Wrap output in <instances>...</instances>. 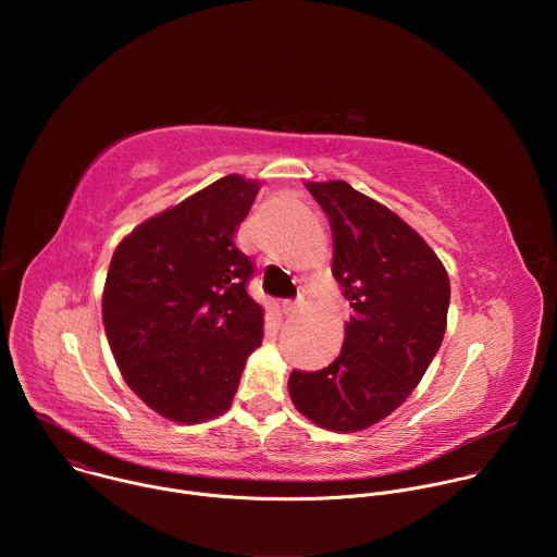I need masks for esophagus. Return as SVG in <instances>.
Instances as JSON below:
<instances>
[{"mask_svg":"<svg viewBox=\"0 0 557 557\" xmlns=\"http://www.w3.org/2000/svg\"><path fill=\"white\" fill-rule=\"evenodd\" d=\"M301 306H304V301H284L282 304V310L286 312V314H295V312H299L301 310Z\"/></svg>","mask_w":557,"mask_h":557,"instance_id":"obj_1","label":"esophagus"}]
</instances>
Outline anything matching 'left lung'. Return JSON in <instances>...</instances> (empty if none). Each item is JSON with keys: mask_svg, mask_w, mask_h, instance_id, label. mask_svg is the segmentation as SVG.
Returning <instances> with one entry per match:
<instances>
[{"mask_svg": "<svg viewBox=\"0 0 557 557\" xmlns=\"http://www.w3.org/2000/svg\"><path fill=\"white\" fill-rule=\"evenodd\" d=\"M329 215L333 275L352 314L339 357L324 370H293L295 408L331 432H359L392 414L438 352L449 277L423 237L346 181L308 183Z\"/></svg>", "mask_w": 557, "mask_h": 557, "instance_id": "left-lung-1", "label": "left lung"}]
</instances>
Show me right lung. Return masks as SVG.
<instances>
[{
	"mask_svg": "<svg viewBox=\"0 0 557 557\" xmlns=\"http://www.w3.org/2000/svg\"><path fill=\"white\" fill-rule=\"evenodd\" d=\"M258 181L228 174L125 235L103 288V326L138 399L174 423L224 414L264 310L247 293L253 262L235 247Z\"/></svg>",
	"mask_w": 557,
	"mask_h": 557,
	"instance_id": "obj_1",
	"label": "right lung"
}]
</instances>
